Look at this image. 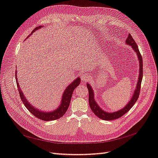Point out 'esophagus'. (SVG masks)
<instances>
[{"label": "esophagus", "instance_id": "esophagus-1", "mask_svg": "<svg viewBox=\"0 0 158 158\" xmlns=\"http://www.w3.org/2000/svg\"><path fill=\"white\" fill-rule=\"evenodd\" d=\"M89 76L88 75V74H82V75H81V78H82V80H87L88 78H89Z\"/></svg>", "mask_w": 158, "mask_h": 158}]
</instances>
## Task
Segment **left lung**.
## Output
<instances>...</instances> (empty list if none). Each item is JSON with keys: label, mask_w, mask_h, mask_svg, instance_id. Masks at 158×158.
I'll list each match as a JSON object with an SVG mask.
<instances>
[{"label": "left lung", "mask_w": 158, "mask_h": 158, "mask_svg": "<svg viewBox=\"0 0 158 158\" xmlns=\"http://www.w3.org/2000/svg\"><path fill=\"white\" fill-rule=\"evenodd\" d=\"M126 44L127 45H130L131 48L134 50L136 54H137L138 59L139 60V76H138V80L137 82V84H136V87L135 88V90L133 93V96L131 97L130 101L127 102V104L123 107V108L119 110L116 112H106L104 110H102L97 103L96 101L94 99V90L90 86V84L87 83V88L88 89V93H89V104L90 106V108L93 113L96 116L98 117L99 118L102 119V120H116L119 118L122 117L123 115H124L126 113H127L128 111L131 108L132 106H133L136 101L138 100V97L139 95V92H140V86H141V83L143 77V60H142V57L141 54L139 53V51L138 47V45L136 44L135 42L134 41V38H132L130 34L128 35V37L127 38L126 40Z\"/></svg>", "instance_id": "left-lung-1"}]
</instances>
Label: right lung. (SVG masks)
I'll return each mask as SVG.
<instances>
[{
	"label": "right lung",
	"mask_w": 158,
	"mask_h": 158,
	"mask_svg": "<svg viewBox=\"0 0 158 158\" xmlns=\"http://www.w3.org/2000/svg\"><path fill=\"white\" fill-rule=\"evenodd\" d=\"M42 27V26H38L36 28H35L33 30L31 35H32L33 32H35L36 31H37V30L40 29ZM16 74H16V71L15 78H16V84H17V86H18L20 97L24 103V106H26V108L29 110V112L31 114H32L35 117L38 118V119H40V120H44V121H50V120H58V119H59L60 118H61L62 116H64V114L66 113L68 108H69V107L71 98H72V94H73L74 89L78 86L81 82L80 78L78 77V78H76V79H75L73 82H72L70 84H69V86L66 88L65 90H64V92L62 96L60 104L59 105V106L57 108L54 109V110L52 111V112H44V111L42 112V110H38L36 108H35V106H33L32 105L30 104V102L27 100L26 98H25L24 94H23V91L21 90L20 87L19 86V84L18 82V80H17V75Z\"/></svg>",
	"instance_id": "add662e5"
}]
</instances>
